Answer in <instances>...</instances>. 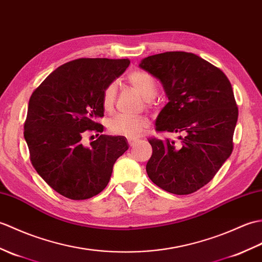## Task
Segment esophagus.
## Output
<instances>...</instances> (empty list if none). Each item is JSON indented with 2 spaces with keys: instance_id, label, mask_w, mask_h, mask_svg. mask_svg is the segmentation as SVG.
Masks as SVG:
<instances>
[{
  "instance_id": "obj_1",
  "label": "esophagus",
  "mask_w": 262,
  "mask_h": 262,
  "mask_svg": "<svg viewBox=\"0 0 262 262\" xmlns=\"http://www.w3.org/2000/svg\"><path fill=\"white\" fill-rule=\"evenodd\" d=\"M127 142H129L130 147H132V146H135V144L137 143V140H135V139H127Z\"/></svg>"
}]
</instances>
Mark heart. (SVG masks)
Instances as JSON below:
<instances>
[{
	"mask_svg": "<svg viewBox=\"0 0 262 262\" xmlns=\"http://www.w3.org/2000/svg\"><path fill=\"white\" fill-rule=\"evenodd\" d=\"M129 83L133 89L140 93L144 100H152L157 94V84L149 74L144 72H133L129 75ZM116 97V84H108L102 95V106L105 111H112ZM149 126V121L143 116H127L118 114L108 121L107 129L115 136L136 138Z\"/></svg>",
	"mask_w": 262,
	"mask_h": 262,
	"instance_id": "1",
	"label": "heart"
}]
</instances>
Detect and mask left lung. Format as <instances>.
Wrapping results in <instances>:
<instances>
[{
	"instance_id": "8db88e82",
	"label": "left lung",
	"mask_w": 262,
	"mask_h": 262,
	"mask_svg": "<svg viewBox=\"0 0 262 262\" xmlns=\"http://www.w3.org/2000/svg\"><path fill=\"white\" fill-rule=\"evenodd\" d=\"M139 67L160 80L168 97L156 131L178 133L180 140L149 138L148 176L168 193H194L211 182L233 150L239 112L230 80L217 67L185 51L149 56Z\"/></svg>"
}]
</instances>
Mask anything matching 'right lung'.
I'll return each mask as SVG.
<instances>
[{
	"label": "right lung",
	"mask_w": 262,
	"mask_h": 262,
	"mask_svg": "<svg viewBox=\"0 0 262 262\" xmlns=\"http://www.w3.org/2000/svg\"><path fill=\"white\" fill-rule=\"evenodd\" d=\"M129 59L79 58L63 63L29 100L25 139L31 164L57 193L74 201L100 194L113 165L129 149L125 137L101 135L86 147V132H103L105 87L124 73ZM98 136V135H97Z\"/></svg>",
	"instance_id": "1"
}]
</instances>
